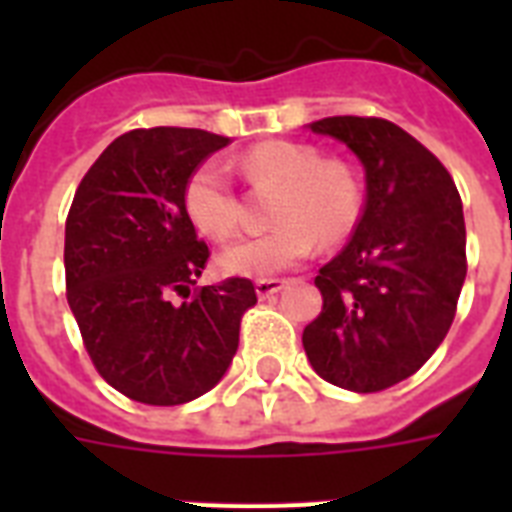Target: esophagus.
<instances>
[{"mask_svg":"<svg viewBox=\"0 0 512 512\" xmlns=\"http://www.w3.org/2000/svg\"><path fill=\"white\" fill-rule=\"evenodd\" d=\"M287 287V281L284 279H257L255 281V289H257V297H271L276 295V292H281V289Z\"/></svg>","mask_w":512,"mask_h":512,"instance_id":"1","label":"esophagus"}]
</instances>
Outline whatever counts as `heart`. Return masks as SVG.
I'll list each match as a JSON object with an SVG mask.
<instances>
[{"instance_id": "b5f03b06", "label": "heart", "mask_w": 512, "mask_h": 512, "mask_svg": "<svg viewBox=\"0 0 512 512\" xmlns=\"http://www.w3.org/2000/svg\"><path fill=\"white\" fill-rule=\"evenodd\" d=\"M249 183L276 185L271 231L257 233L223 252V271L239 276H273L303 263L316 244L335 247L356 231L364 212V183L356 167L324 156L311 143L263 140L239 156ZM185 212L212 241H231L241 228V204L223 162L199 164L185 183Z\"/></svg>"}]
</instances>
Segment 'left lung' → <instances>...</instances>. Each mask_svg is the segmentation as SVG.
Returning a JSON list of instances; mask_svg holds the SVG:
<instances>
[{"mask_svg": "<svg viewBox=\"0 0 512 512\" xmlns=\"http://www.w3.org/2000/svg\"><path fill=\"white\" fill-rule=\"evenodd\" d=\"M313 132L361 159L366 201L340 255L316 276L324 305L303 348L319 377L377 393L412 377L452 327L468 257L452 175L420 140L380 116H329Z\"/></svg>", "mask_w": 512, "mask_h": 512, "instance_id": "1", "label": "left lung"}]
</instances>
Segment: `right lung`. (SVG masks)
I'll return each instance as SVG.
<instances>
[{
	"instance_id": "add662e5",
	"label": "right lung",
	"mask_w": 512,
	"mask_h": 512,
	"mask_svg": "<svg viewBox=\"0 0 512 512\" xmlns=\"http://www.w3.org/2000/svg\"><path fill=\"white\" fill-rule=\"evenodd\" d=\"M228 143L185 127L124 132L68 209V305L100 377L140 404L177 406L215 388L257 303L241 276L193 287L209 247L185 212V183Z\"/></svg>"
}]
</instances>
